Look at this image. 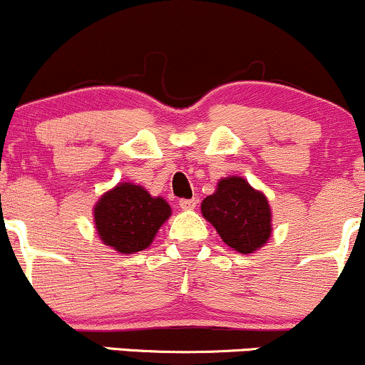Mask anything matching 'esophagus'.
<instances>
[{"label":"esophagus","instance_id":"obj_1","mask_svg":"<svg viewBox=\"0 0 365 365\" xmlns=\"http://www.w3.org/2000/svg\"><path fill=\"white\" fill-rule=\"evenodd\" d=\"M197 200L195 198H182V200H179V207H181L182 210H193L195 207H197Z\"/></svg>","mask_w":365,"mask_h":365}]
</instances>
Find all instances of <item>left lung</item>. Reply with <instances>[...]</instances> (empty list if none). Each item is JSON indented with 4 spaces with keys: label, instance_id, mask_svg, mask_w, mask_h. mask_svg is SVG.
<instances>
[{
    "label": "left lung",
    "instance_id": "8db88e82",
    "mask_svg": "<svg viewBox=\"0 0 365 365\" xmlns=\"http://www.w3.org/2000/svg\"><path fill=\"white\" fill-rule=\"evenodd\" d=\"M202 214L226 245L250 254L272 237V210L268 200L244 178H226L202 202Z\"/></svg>",
    "mask_w": 365,
    "mask_h": 365
}]
</instances>
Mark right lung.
I'll list each match as a JSON object with an SVG mask.
<instances>
[{
    "instance_id": "1",
    "label": "right lung",
    "mask_w": 365,
    "mask_h": 365,
    "mask_svg": "<svg viewBox=\"0 0 365 365\" xmlns=\"http://www.w3.org/2000/svg\"><path fill=\"white\" fill-rule=\"evenodd\" d=\"M170 214L165 200L151 197L143 186L132 182H120L93 207L101 240L120 254L140 252L150 247Z\"/></svg>"
}]
</instances>
